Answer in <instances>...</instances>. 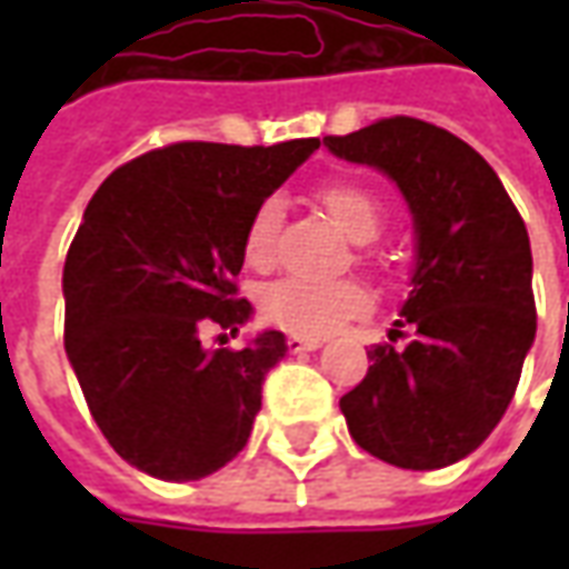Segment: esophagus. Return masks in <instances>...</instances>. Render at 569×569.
Here are the masks:
<instances>
[{
    "mask_svg": "<svg viewBox=\"0 0 569 569\" xmlns=\"http://www.w3.org/2000/svg\"><path fill=\"white\" fill-rule=\"evenodd\" d=\"M326 338H308V335H289V350L292 353H308V350H320Z\"/></svg>",
    "mask_w": 569,
    "mask_h": 569,
    "instance_id": "34e87169",
    "label": "esophagus"
}]
</instances>
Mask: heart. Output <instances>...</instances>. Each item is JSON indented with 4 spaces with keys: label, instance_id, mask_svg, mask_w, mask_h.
Instances as JSON below:
<instances>
[{
    "label": "heart",
    "instance_id": "heart-1",
    "mask_svg": "<svg viewBox=\"0 0 569 569\" xmlns=\"http://www.w3.org/2000/svg\"><path fill=\"white\" fill-rule=\"evenodd\" d=\"M317 200L326 216L338 224V231L353 243H369L381 231V200L369 188L353 182H332L317 191ZM280 224V200H261L243 234V256L249 264H268L273 249V231ZM369 289L357 280H305L283 277L264 286L259 305L261 313L292 335L322 338L362 310H369Z\"/></svg>",
    "mask_w": 569,
    "mask_h": 569
}]
</instances>
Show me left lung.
<instances>
[{
  "mask_svg": "<svg viewBox=\"0 0 569 569\" xmlns=\"http://www.w3.org/2000/svg\"><path fill=\"white\" fill-rule=\"evenodd\" d=\"M322 142L393 179L415 224L396 320L415 332L406 347H371L366 378L341 399L347 429L399 469L457 463L500 423L537 338L525 222L493 167L436 124L396 116Z\"/></svg>",
  "mask_w": 569,
  "mask_h": 569,
  "instance_id": "8db88e82",
  "label": "left lung"
}]
</instances>
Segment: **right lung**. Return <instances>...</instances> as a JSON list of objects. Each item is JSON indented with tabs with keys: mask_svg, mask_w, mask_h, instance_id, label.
I'll return each mask as SVG.
<instances>
[{
	"mask_svg": "<svg viewBox=\"0 0 569 569\" xmlns=\"http://www.w3.org/2000/svg\"><path fill=\"white\" fill-rule=\"evenodd\" d=\"M320 149L176 142L118 167L97 188L63 264L67 357L118 457L161 481H198L243 451L264 375L286 335L240 350L252 305L237 298L252 212Z\"/></svg>",
	"mask_w": 569,
	"mask_h": 569,
	"instance_id": "obj_1",
	"label": "right lung"
}]
</instances>
